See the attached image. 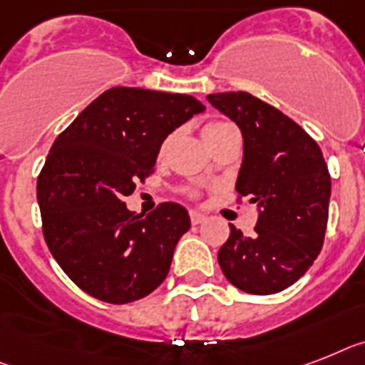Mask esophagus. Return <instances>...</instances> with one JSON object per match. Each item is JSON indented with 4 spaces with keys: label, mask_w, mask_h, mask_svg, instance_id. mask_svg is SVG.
Returning <instances> with one entry per match:
<instances>
[{
    "label": "esophagus",
    "mask_w": 365,
    "mask_h": 365,
    "mask_svg": "<svg viewBox=\"0 0 365 365\" xmlns=\"http://www.w3.org/2000/svg\"><path fill=\"white\" fill-rule=\"evenodd\" d=\"M205 218L207 216L203 212H197V210H190V220H192V224H203Z\"/></svg>",
    "instance_id": "esophagus-1"
}]
</instances>
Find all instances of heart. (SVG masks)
I'll return each mask as SVG.
<instances>
[{
	"mask_svg": "<svg viewBox=\"0 0 365 365\" xmlns=\"http://www.w3.org/2000/svg\"><path fill=\"white\" fill-rule=\"evenodd\" d=\"M225 126H230L227 123H209V125H205L203 126V138L205 141H209L212 140L218 132H222L225 128ZM168 145H170V140H165L164 143H162L160 147V155H164L165 149H168Z\"/></svg>",
	"mask_w": 365,
	"mask_h": 365,
	"instance_id": "obj_1",
	"label": "heart"
}]
</instances>
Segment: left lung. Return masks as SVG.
<instances>
[{
	"mask_svg": "<svg viewBox=\"0 0 365 365\" xmlns=\"http://www.w3.org/2000/svg\"><path fill=\"white\" fill-rule=\"evenodd\" d=\"M207 101L242 132L235 188L259 212L252 237L230 225L220 269L244 293H279L308 272L323 248L332 188L327 162L302 126L250 93H215Z\"/></svg>",
	"mask_w": 365,
	"mask_h": 365,
	"instance_id": "1",
	"label": "left lung"
}]
</instances>
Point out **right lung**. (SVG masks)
I'll return each instance as SVG.
<instances>
[{
  "label": "right lung",
  "mask_w": 365,
  "mask_h": 365,
  "mask_svg": "<svg viewBox=\"0 0 365 365\" xmlns=\"http://www.w3.org/2000/svg\"><path fill=\"white\" fill-rule=\"evenodd\" d=\"M203 111L190 95L111 87L57 135L37 180L42 233L81 291L126 304L164 282L188 210L162 203L141 218L123 200L155 170L165 138Z\"/></svg>",
  "instance_id": "add662e5"
}]
</instances>
